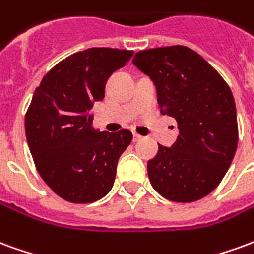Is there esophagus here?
I'll list each match as a JSON object with an SVG mask.
<instances>
[{
    "mask_svg": "<svg viewBox=\"0 0 254 254\" xmlns=\"http://www.w3.org/2000/svg\"><path fill=\"white\" fill-rule=\"evenodd\" d=\"M141 138H143V136H140V134H137V133H133V141H134V143L140 141Z\"/></svg>",
    "mask_w": 254,
    "mask_h": 254,
    "instance_id": "34e87169",
    "label": "esophagus"
}]
</instances>
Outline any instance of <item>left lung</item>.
Listing matches in <instances>:
<instances>
[{"instance_id": "obj_1", "label": "left lung", "mask_w": 254, "mask_h": 254, "mask_svg": "<svg viewBox=\"0 0 254 254\" xmlns=\"http://www.w3.org/2000/svg\"><path fill=\"white\" fill-rule=\"evenodd\" d=\"M133 64L154 81L160 113L173 117L180 129L171 148L159 145L148 160L151 185L170 201H197L220 184L237 151L238 124L231 89L187 46L141 50Z\"/></svg>"}]
</instances>
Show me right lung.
Instances as JSON below:
<instances>
[{"instance_id":"add662e5","label":"right lung","mask_w":254,"mask_h":254,"mask_svg":"<svg viewBox=\"0 0 254 254\" xmlns=\"http://www.w3.org/2000/svg\"><path fill=\"white\" fill-rule=\"evenodd\" d=\"M133 52L92 47L58 63L42 78L25 114V136L42 180L56 194L76 204L106 196L116 180L117 163L132 132H98L89 110L105 98L113 72Z\"/></svg>"}]
</instances>
